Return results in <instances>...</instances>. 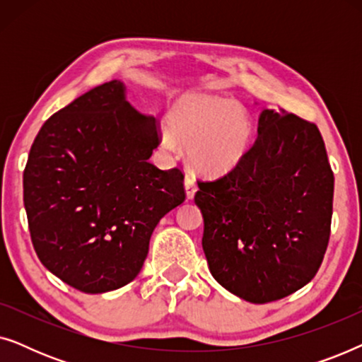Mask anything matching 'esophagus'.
I'll return each instance as SVG.
<instances>
[{"label":"esophagus","mask_w":362,"mask_h":362,"mask_svg":"<svg viewBox=\"0 0 362 362\" xmlns=\"http://www.w3.org/2000/svg\"><path fill=\"white\" fill-rule=\"evenodd\" d=\"M185 187H186V196L187 199H192L197 191V185H196V177L191 175V173H187L186 177H185Z\"/></svg>","instance_id":"esophagus-1"}]
</instances>
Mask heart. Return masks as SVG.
<instances>
[{
    "label": "heart",
    "mask_w": 362,
    "mask_h": 362,
    "mask_svg": "<svg viewBox=\"0 0 362 362\" xmlns=\"http://www.w3.org/2000/svg\"><path fill=\"white\" fill-rule=\"evenodd\" d=\"M163 145L176 141L189 146L191 161L207 175L219 176L235 170L245 160L252 145L250 117L229 98L191 97L171 108Z\"/></svg>",
    "instance_id": "obj_1"
}]
</instances>
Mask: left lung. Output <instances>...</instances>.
Here are the masks:
<instances>
[{"label":"left lung","instance_id":"8db88e82","mask_svg":"<svg viewBox=\"0 0 362 362\" xmlns=\"http://www.w3.org/2000/svg\"><path fill=\"white\" fill-rule=\"evenodd\" d=\"M245 160L197 181L214 279L250 303L285 298L313 279L331 232L334 176L313 122L264 110Z\"/></svg>","mask_w":362,"mask_h":362}]
</instances>
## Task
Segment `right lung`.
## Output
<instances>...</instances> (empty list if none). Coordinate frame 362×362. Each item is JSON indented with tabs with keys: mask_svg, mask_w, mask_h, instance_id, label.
I'll return each mask as SVG.
<instances>
[{
	"mask_svg": "<svg viewBox=\"0 0 362 362\" xmlns=\"http://www.w3.org/2000/svg\"><path fill=\"white\" fill-rule=\"evenodd\" d=\"M156 118L105 82L41 127L23 175L34 250L49 272L83 293H105L140 274L150 237L186 199L180 168L163 171Z\"/></svg>",
	"mask_w": 362,
	"mask_h": 362,
	"instance_id": "1",
	"label": "right lung"
}]
</instances>
